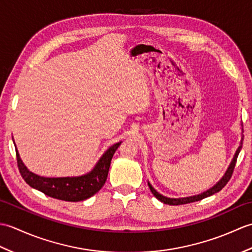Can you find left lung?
<instances>
[{"mask_svg":"<svg viewBox=\"0 0 252 252\" xmlns=\"http://www.w3.org/2000/svg\"><path fill=\"white\" fill-rule=\"evenodd\" d=\"M240 129H242V138H240V142H239V146L237 147L236 152H235L234 156H233V159L231 163H229V165L227 167L225 173L223 174L222 178L219 180L217 183L213 185L212 187H210V189L200 192V194L198 195H194V196H189V197H181V198H170V197H167V196H163L160 194V192H158L156 189H154V187L152 186V184L149 183L148 182V186L149 189H151V191L154 194V196L157 198L158 200H160L163 203H167V205H171V206H178V205H184V203H189V202H194V201H199L201 199H203V198H207L209 196H211L213 194H216V192L220 191L224 186H225L227 184V182L229 181V179H231V176L233 174V171H234V168H235V164H236V160H237V157L238 155L240 153V151H242V147H243V141H244V129H243V122H240Z\"/></svg>","mask_w":252,"mask_h":252,"instance_id":"obj_1","label":"left lung"}]
</instances>
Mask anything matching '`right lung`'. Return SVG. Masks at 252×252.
I'll list each match as a JSON object with an SVG mask.
<instances>
[{"label":"right lung","instance_id":"obj_1","mask_svg":"<svg viewBox=\"0 0 252 252\" xmlns=\"http://www.w3.org/2000/svg\"><path fill=\"white\" fill-rule=\"evenodd\" d=\"M14 142V138H13ZM122 142H118L110 146L101 155L94 168L90 172L79 176H63V178H46L37 175L26 167L21 160L16 147V156L19 172L32 189H35L43 194L65 201H82L95 195L104 186L108 175L110 162L117 148Z\"/></svg>","mask_w":252,"mask_h":252}]
</instances>
